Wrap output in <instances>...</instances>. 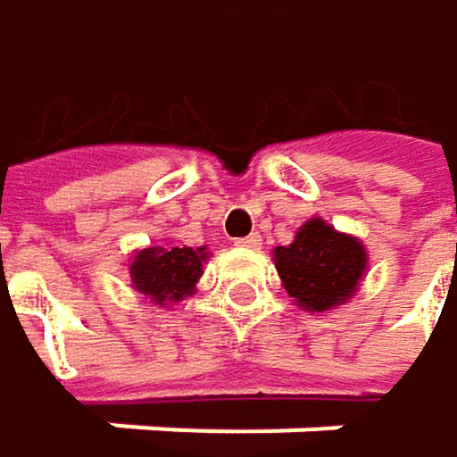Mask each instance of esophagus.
Masks as SVG:
<instances>
[{
  "mask_svg": "<svg viewBox=\"0 0 457 457\" xmlns=\"http://www.w3.org/2000/svg\"><path fill=\"white\" fill-rule=\"evenodd\" d=\"M237 245H239V247H247V250H259V247H262V234H250V237L239 239Z\"/></svg>",
  "mask_w": 457,
  "mask_h": 457,
  "instance_id": "esophagus-1",
  "label": "esophagus"
}]
</instances>
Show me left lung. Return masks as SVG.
Wrapping results in <instances>:
<instances>
[{
    "label": "left lung",
    "instance_id": "1",
    "mask_svg": "<svg viewBox=\"0 0 457 457\" xmlns=\"http://www.w3.org/2000/svg\"><path fill=\"white\" fill-rule=\"evenodd\" d=\"M272 262L286 294L308 313L346 305L368 272V250L360 237L337 231L324 218H311L291 245H278Z\"/></svg>",
    "mask_w": 457,
    "mask_h": 457
}]
</instances>
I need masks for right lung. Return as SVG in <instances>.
<instances>
[{
	"instance_id": "add662e5",
	"label": "right lung",
	"mask_w": 457,
	"mask_h": 457,
	"mask_svg": "<svg viewBox=\"0 0 457 457\" xmlns=\"http://www.w3.org/2000/svg\"><path fill=\"white\" fill-rule=\"evenodd\" d=\"M207 262H210L207 245L201 247L146 245L133 250V256L128 262L130 286L152 305L171 308L195 291V283L204 275V264Z\"/></svg>"
}]
</instances>
